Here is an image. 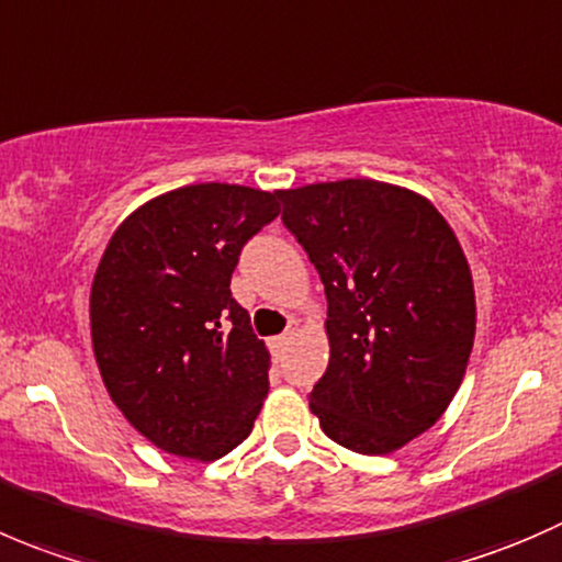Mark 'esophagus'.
Wrapping results in <instances>:
<instances>
[{
  "label": "esophagus",
  "instance_id": "34e87169",
  "mask_svg": "<svg viewBox=\"0 0 562 562\" xmlns=\"http://www.w3.org/2000/svg\"><path fill=\"white\" fill-rule=\"evenodd\" d=\"M300 330V322L297 319H292V322H289V327H286V333H281V336L279 338H276V347H283V344H289V338H292L294 336V333H297Z\"/></svg>",
  "mask_w": 562,
  "mask_h": 562
}]
</instances>
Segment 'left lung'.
Segmentation results:
<instances>
[{
	"label": "left lung",
	"mask_w": 562,
	"mask_h": 562,
	"mask_svg": "<svg viewBox=\"0 0 562 562\" xmlns=\"http://www.w3.org/2000/svg\"><path fill=\"white\" fill-rule=\"evenodd\" d=\"M283 224L327 294L330 360L308 407L338 446L398 451L442 418L468 371L475 289L457 232L409 188H286Z\"/></svg>",
	"instance_id": "8db88e82"
}]
</instances>
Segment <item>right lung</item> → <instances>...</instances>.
Instances as JSON below:
<instances>
[{"mask_svg": "<svg viewBox=\"0 0 562 562\" xmlns=\"http://www.w3.org/2000/svg\"><path fill=\"white\" fill-rule=\"evenodd\" d=\"M279 193L175 188L133 210L100 257L94 363L116 409L160 451L215 462L251 435L270 352L229 281L248 237L281 213Z\"/></svg>", "mask_w": 562, "mask_h": 562, "instance_id": "1", "label": "right lung"}]
</instances>
